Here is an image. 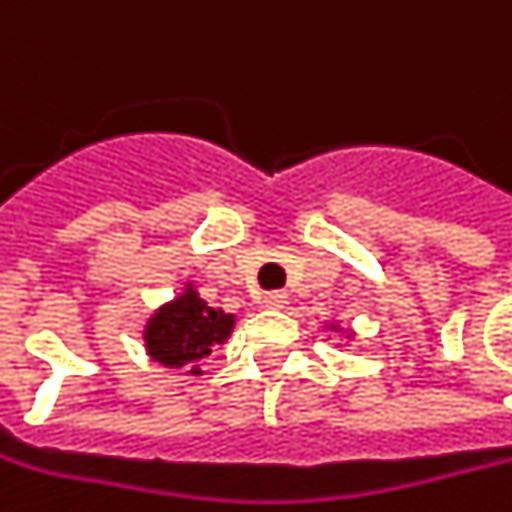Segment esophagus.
<instances>
[{
	"label": "esophagus",
	"instance_id": "1",
	"mask_svg": "<svg viewBox=\"0 0 512 512\" xmlns=\"http://www.w3.org/2000/svg\"><path fill=\"white\" fill-rule=\"evenodd\" d=\"M288 305V293L285 291H271L263 296V307H285Z\"/></svg>",
	"mask_w": 512,
	"mask_h": 512
}]
</instances>
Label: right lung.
Masks as SVG:
<instances>
[{
  "label": "right lung",
  "mask_w": 512,
  "mask_h": 512,
  "mask_svg": "<svg viewBox=\"0 0 512 512\" xmlns=\"http://www.w3.org/2000/svg\"><path fill=\"white\" fill-rule=\"evenodd\" d=\"M235 318L224 310L210 307L188 285L180 299L160 307L146 324L144 341L149 355L157 363L171 368L191 366V374H202L199 363L205 360L216 343L230 338Z\"/></svg>",
  "instance_id": "add662e5"
}]
</instances>
